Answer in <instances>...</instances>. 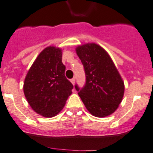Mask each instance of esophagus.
Listing matches in <instances>:
<instances>
[{"label": "esophagus", "mask_w": 153, "mask_h": 153, "mask_svg": "<svg viewBox=\"0 0 153 153\" xmlns=\"http://www.w3.org/2000/svg\"><path fill=\"white\" fill-rule=\"evenodd\" d=\"M71 82H72V84L73 85H75V78H72V79H71Z\"/></svg>", "instance_id": "obj_1"}]
</instances>
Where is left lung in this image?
Segmentation results:
<instances>
[{"instance_id":"left-lung-1","label":"left lung","mask_w":153,"mask_h":153,"mask_svg":"<svg viewBox=\"0 0 153 153\" xmlns=\"http://www.w3.org/2000/svg\"><path fill=\"white\" fill-rule=\"evenodd\" d=\"M84 65L86 83L78 95L88 112L98 118L113 113L122 101L125 85L109 53L95 43L75 48Z\"/></svg>"}]
</instances>
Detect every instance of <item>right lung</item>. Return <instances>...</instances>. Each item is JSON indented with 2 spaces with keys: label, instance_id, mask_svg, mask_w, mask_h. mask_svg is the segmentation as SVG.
<instances>
[{
  "label": "right lung",
  "instance_id": "1",
  "mask_svg": "<svg viewBox=\"0 0 153 153\" xmlns=\"http://www.w3.org/2000/svg\"><path fill=\"white\" fill-rule=\"evenodd\" d=\"M62 49L49 46L43 50L25 76V97L36 113L51 118L59 113L72 94V84L65 78Z\"/></svg>",
  "mask_w": 153,
  "mask_h": 153
}]
</instances>
